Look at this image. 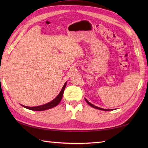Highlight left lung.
Returning <instances> with one entry per match:
<instances>
[{
    "instance_id": "1",
    "label": "left lung",
    "mask_w": 148,
    "mask_h": 148,
    "mask_svg": "<svg viewBox=\"0 0 148 148\" xmlns=\"http://www.w3.org/2000/svg\"><path fill=\"white\" fill-rule=\"evenodd\" d=\"M85 99L86 102L88 103V104H89L90 106H92V107H93V108H95V109H100V110H102V111H111V110H112V109H102V108H98V107H97V106H94V105L92 104V103H91L90 102H89L88 101V100H87L86 99Z\"/></svg>"
}]
</instances>
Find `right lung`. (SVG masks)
Returning <instances> with one entry per match:
<instances>
[{
	"mask_svg": "<svg viewBox=\"0 0 148 148\" xmlns=\"http://www.w3.org/2000/svg\"><path fill=\"white\" fill-rule=\"evenodd\" d=\"M66 84H67V83H65L64 84V86H63L62 90L60 91V92L58 95V96L56 97V98L53 100L52 101H51L49 103H47L46 104H44L42 106H36V107H28V106H23L24 108H25L27 109H29L30 110H32V111H45V110H47L49 109H51L52 108H54L56 106H57L60 102L61 101V100L62 99L63 97V94H64V90L65 88Z\"/></svg>",
	"mask_w": 148,
	"mask_h": 148,
	"instance_id": "1",
	"label": "right lung"
}]
</instances>
